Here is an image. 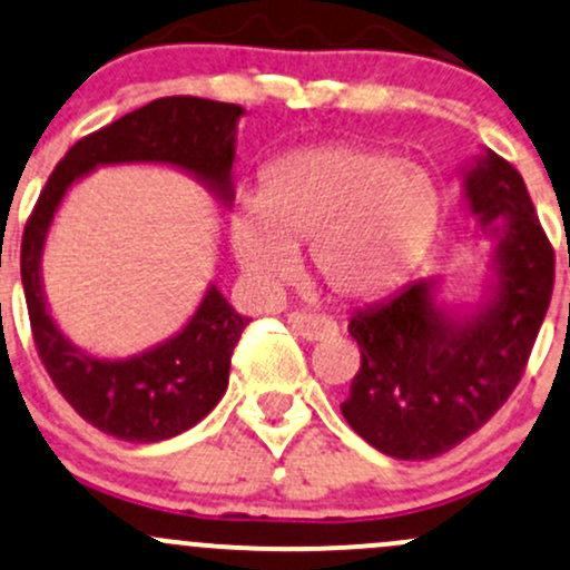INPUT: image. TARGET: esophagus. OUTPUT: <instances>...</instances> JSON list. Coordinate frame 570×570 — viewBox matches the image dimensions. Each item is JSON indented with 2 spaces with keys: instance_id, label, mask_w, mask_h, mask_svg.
Instances as JSON below:
<instances>
[{
  "instance_id": "esophagus-1",
  "label": "esophagus",
  "mask_w": 570,
  "mask_h": 570,
  "mask_svg": "<svg viewBox=\"0 0 570 570\" xmlns=\"http://www.w3.org/2000/svg\"><path fill=\"white\" fill-rule=\"evenodd\" d=\"M289 327L297 335H303L305 341H324V337L337 335V322L335 318L314 314V311H292L289 314Z\"/></svg>"
}]
</instances>
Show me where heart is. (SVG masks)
Masks as SVG:
<instances>
[{
    "instance_id": "heart-1",
    "label": "heart",
    "mask_w": 570,
    "mask_h": 570,
    "mask_svg": "<svg viewBox=\"0 0 570 570\" xmlns=\"http://www.w3.org/2000/svg\"><path fill=\"white\" fill-rule=\"evenodd\" d=\"M441 222V191L397 154L365 146H324L284 156L259 197L237 205L233 246L254 278L295 271L311 243L318 284L341 299L395 289L428 254Z\"/></svg>"
}]
</instances>
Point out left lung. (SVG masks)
Listing matches in <instances>:
<instances>
[{
    "mask_svg": "<svg viewBox=\"0 0 570 570\" xmlns=\"http://www.w3.org/2000/svg\"><path fill=\"white\" fill-rule=\"evenodd\" d=\"M465 194L490 235H500L495 303L452 322L414 284L356 311L348 335L362 365L341 403L356 435L397 460L449 452L498 414L528 367L554 289V248L514 165L487 154Z\"/></svg>",
    "mask_w": 570,
    "mask_h": 570,
    "instance_id": "left-lung-1",
    "label": "left lung"
}]
</instances>
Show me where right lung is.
I'll list each match as a JSON object with an SVG mask.
<instances>
[{"instance_id":"1","label":"right lung","mask_w":570,"mask_h":570,"mask_svg":"<svg viewBox=\"0 0 570 570\" xmlns=\"http://www.w3.org/2000/svg\"><path fill=\"white\" fill-rule=\"evenodd\" d=\"M243 108L199 97H161L80 137L56 165L21 237V281L37 356L75 414L112 438L156 443L194 428L222 400L229 362L252 318L237 316L214 289L173 341L124 362L86 356L61 337L46 311L40 254L53 210L75 178L97 165L167 161L229 197L235 121Z\"/></svg>"}]
</instances>
